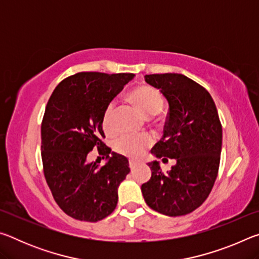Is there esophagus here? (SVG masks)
<instances>
[{
  "instance_id": "obj_1",
  "label": "esophagus",
  "mask_w": 259,
  "mask_h": 259,
  "mask_svg": "<svg viewBox=\"0 0 259 259\" xmlns=\"http://www.w3.org/2000/svg\"><path fill=\"white\" fill-rule=\"evenodd\" d=\"M138 164H139V162H137V161H134V160H130L129 161V165H130V169L131 170H134Z\"/></svg>"
}]
</instances>
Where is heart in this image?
Here are the masks:
<instances>
[{"label":"heart","instance_id":"heart-1","mask_svg":"<svg viewBox=\"0 0 259 259\" xmlns=\"http://www.w3.org/2000/svg\"><path fill=\"white\" fill-rule=\"evenodd\" d=\"M130 102H133L146 116H154L163 107V98L154 88L140 85L129 94ZM115 109V103L112 102L107 105L103 114L102 125L106 134H112L114 130L113 115ZM152 138L147 135H121L115 139L113 146L114 150L121 154L129 156H137L143 153L148 146H151Z\"/></svg>","mask_w":259,"mask_h":259}]
</instances>
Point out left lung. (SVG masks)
I'll return each instance as SVG.
<instances>
[{
	"label": "left lung",
	"mask_w": 259,
	"mask_h": 259,
	"mask_svg": "<svg viewBox=\"0 0 259 259\" xmlns=\"http://www.w3.org/2000/svg\"><path fill=\"white\" fill-rule=\"evenodd\" d=\"M169 104L163 136L152 154L176 164L163 172L159 161L147 163L151 179L142 185L150 208L165 216H183L199 208L212 190L221 161L223 130L211 96L183 74L145 75Z\"/></svg>",
	"instance_id": "1"
}]
</instances>
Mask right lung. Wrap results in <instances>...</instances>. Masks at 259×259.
I'll use <instances>...</instances> for the list:
<instances>
[{
  "instance_id": "obj_1",
  "label": "right lung",
  "mask_w": 259,
  "mask_h": 259,
  "mask_svg": "<svg viewBox=\"0 0 259 259\" xmlns=\"http://www.w3.org/2000/svg\"><path fill=\"white\" fill-rule=\"evenodd\" d=\"M134 77L131 73H76L56 87L47 104L41 125L43 171L57 204L72 218L98 222L116 208L129 161L102 142V120L107 105ZM95 147L107 156L103 167L86 161Z\"/></svg>"
}]
</instances>
